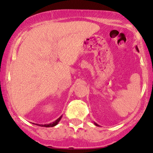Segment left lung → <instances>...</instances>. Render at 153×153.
<instances>
[{"mask_svg":"<svg viewBox=\"0 0 153 153\" xmlns=\"http://www.w3.org/2000/svg\"><path fill=\"white\" fill-rule=\"evenodd\" d=\"M135 49H136V50L138 52V47H137V46H136V47H135ZM94 124H95V126H99V125H98V124H97V123H95V122H94Z\"/></svg>","mask_w":153,"mask_h":153,"instance_id":"left-lung-1","label":"left lung"}]
</instances>
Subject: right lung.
Segmentation results:
<instances>
[{"instance_id": "right-lung-1", "label": "right lung", "mask_w": 153, "mask_h": 153, "mask_svg": "<svg viewBox=\"0 0 153 153\" xmlns=\"http://www.w3.org/2000/svg\"><path fill=\"white\" fill-rule=\"evenodd\" d=\"M61 118H62V115H61V116H60L59 118H58V119H57V120H55V121H54V122H52V123H50V124H36L38 125V126H45V127H52V126H56V125L58 124V123H59V121H61Z\"/></svg>"}]
</instances>
